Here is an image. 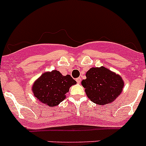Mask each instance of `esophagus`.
Returning a JSON list of instances; mask_svg holds the SVG:
<instances>
[{
  "label": "esophagus",
  "mask_w": 146,
  "mask_h": 146,
  "mask_svg": "<svg viewBox=\"0 0 146 146\" xmlns=\"http://www.w3.org/2000/svg\"><path fill=\"white\" fill-rule=\"evenodd\" d=\"M76 81H77L78 83H80V81H81V78H76Z\"/></svg>",
  "instance_id": "obj_1"
}]
</instances>
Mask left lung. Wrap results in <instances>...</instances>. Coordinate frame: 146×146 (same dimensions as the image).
Here are the masks:
<instances>
[{
	"mask_svg": "<svg viewBox=\"0 0 146 146\" xmlns=\"http://www.w3.org/2000/svg\"><path fill=\"white\" fill-rule=\"evenodd\" d=\"M81 82L86 95L100 106L112 103L122 92L124 82L121 76L101 66L91 68Z\"/></svg>",
	"mask_w": 146,
	"mask_h": 146,
	"instance_id": "1",
	"label": "left lung"
}]
</instances>
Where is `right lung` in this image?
<instances>
[{
	"label": "right lung",
	"instance_id": "obj_1",
	"mask_svg": "<svg viewBox=\"0 0 146 146\" xmlns=\"http://www.w3.org/2000/svg\"><path fill=\"white\" fill-rule=\"evenodd\" d=\"M76 81L70 76H63L58 70L46 72L34 82L32 90L35 97L45 105L53 107L66 98V93Z\"/></svg>",
	"mask_w": 146,
	"mask_h": 146
}]
</instances>
